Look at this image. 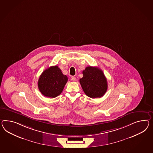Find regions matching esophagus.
<instances>
[{
	"label": "esophagus",
	"instance_id": "1",
	"mask_svg": "<svg viewBox=\"0 0 153 153\" xmlns=\"http://www.w3.org/2000/svg\"><path fill=\"white\" fill-rule=\"evenodd\" d=\"M71 80H73V81H76V78L74 76H73L71 77Z\"/></svg>",
	"mask_w": 153,
	"mask_h": 153
}]
</instances>
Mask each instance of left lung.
Here are the masks:
<instances>
[{
  "mask_svg": "<svg viewBox=\"0 0 153 153\" xmlns=\"http://www.w3.org/2000/svg\"><path fill=\"white\" fill-rule=\"evenodd\" d=\"M82 74L79 82L85 94L91 98L102 97L108 89L107 80L102 71L90 66L82 71Z\"/></svg>",
  "mask_w": 153,
  "mask_h": 153,
  "instance_id": "8db88e82",
  "label": "left lung"
}]
</instances>
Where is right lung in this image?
<instances>
[{
	"instance_id": "obj_1",
	"label": "right lung",
	"mask_w": 153,
	"mask_h": 153,
	"mask_svg": "<svg viewBox=\"0 0 153 153\" xmlns=\"http://www.w3.org/2000/svg\"><path fill=\"white\" fill-rule=\"evenodd\" d=\"M68 81L67 75L63 74L56 65L44 71L38 80V85L44 96L54 98L62 93Z\"/></svg>"
}]
</instances>
